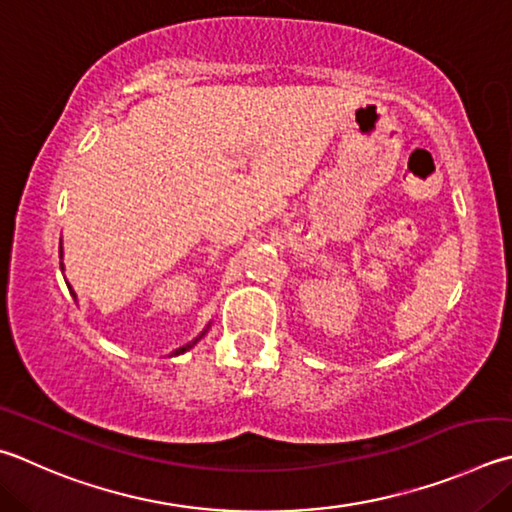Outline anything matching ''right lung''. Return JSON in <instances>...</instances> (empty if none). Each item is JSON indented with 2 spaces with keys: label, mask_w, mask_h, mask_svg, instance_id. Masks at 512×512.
<instances>
[{
  "label": "right lung",
  "mask_w": 512,
  "mask_h": 512,
  "mask_svg": "<svg viewBox=\"0 0 512 512\" xmlns=\"http://www.w3.org/2000/svg\"><path fill=\"white\" fill-rule=\"evenodd\" d=\"M60 266H62V264H60ZM69 291H71V288H69ZM71 295H73V297H76V293H73V291H71ZM203 333H206V331H203ZM203 333H201V336H203ZM201 336H199V338H201ZM199 338H197V340H199ZM197 340H192V342H190V345H185V347H181V349H176V351H174V356H179V353H183V351H188V349H192L194 345H197Z\"/></svg>",
  "instance_id": "right-lung-1"
}]
</instances>
